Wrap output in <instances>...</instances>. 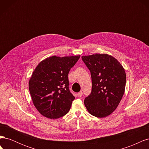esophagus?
<instances>
[{"mask_svg":"<svg viewBox=\"0 0 149 149\" xmlns=\"http://www.w3.org/2000/svg\"><path fill=\"white\" fill-rule=\"evenodd\" d=\"M77 95H78V96L79 97H81V96H83V92H82V91L79 92V93L77 94Z\"/></svg>","mask_w":149,"mask_h":149,"instance_id":"obj_1","label":"esophagus"}]
</instances>
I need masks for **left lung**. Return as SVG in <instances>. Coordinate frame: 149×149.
I'll list each match as a JSON object with an SVG mask.
<instances>
[{
	"instance_id": "1",
	"label": "left lung",
	"mask_w": 149,
	"mask_h": 149,
	"mask_svg": "<svg viewBox=\"0 0 149 149\" xmlns=\"http://www.w3.org/2000/svg\"><path fill=\"white\" fill-rule=\"evenodd\" d=\"M91 72V93L84 99V105L91 115L105 118L118 106L125 87L126 74L123 66L107 54L83 56Z\"/></svg>"
}]
</instances>
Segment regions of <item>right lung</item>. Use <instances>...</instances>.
Segmentation results:
<instances>
[{
    "label": "right lung",
    "mask_w": 149,
    "mask_h": 149,
    "mask_svg": "<svg viewBox=\"0 0 149 149\" xmlns=\"http://www.w3.org/2000/svg\"><path fill=\"white\" fill-rule=\"evenodd\" d=\"M79 58L53 56L36 67L29 88L34 106L43 116L58 119L70 111L75 97L70 91L68 75Z\"/></svg>",
    "instance_id": "obj_1"
}]
</instances>
